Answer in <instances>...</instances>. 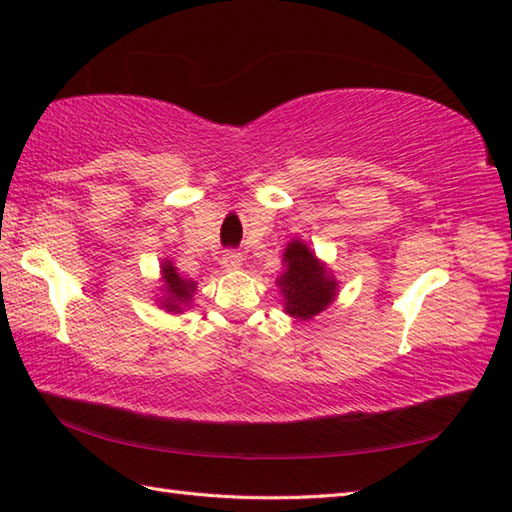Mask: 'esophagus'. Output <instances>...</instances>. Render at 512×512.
I'll list each match as a JSON object with an SVG mask.
<instances>
[{
	"instance_id": "obj_1",
	"label": "esophagus",
	"mask_w": 512,
	"mask_h": 512,
	"mask_svg": "<svg viewBox=\"0 0 512 512\" xmlns=\"http://www.w3.org/2000/svg\"><path fill=\"white\" fill-rule=\"evenodd\" d=\"M242 264H244V257L235 253V250H228V253H224V257H222V266L226 270H237V268H242Z\"/></svg>"
}]
</instances>
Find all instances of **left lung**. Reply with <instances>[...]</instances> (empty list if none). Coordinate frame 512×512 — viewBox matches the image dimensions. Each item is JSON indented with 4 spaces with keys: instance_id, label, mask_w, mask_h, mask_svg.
<instances>
[{
    "instance_id": "obj_1",
    "label": "left lung",
    "mask_w": 512,
    "mask_h": 512,
    "mask_svg": "<svg viewBox=\"0 0 512 512\" xmlns=\"http://www.w3.org/2000/svg\"><path fill=\"white\" fill-rule=\"evenodd\" d=\"M281 264L284 273L277 277V286L284 297V312L292 319L310 321L336 301L339 281L301 237L286 244Z\"/></svg>"
}]
</instances>
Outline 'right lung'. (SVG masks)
<instances>
[{
	"label": "right lung",
	"mask_w": 512,
	"mask_h": 512,
	"mask_svg": "<svg viewBox=\"0 0 512 512\" xmlns=\"http://www.w3.org/2000/svg\"><path fill=\"white\" fill-rule=\"evenodd\" d=\"M160 297L158 308L169 314H182L187 308H191L193 295L198 290V281L189 277H182L178 268L173 266L171 259H162L160 264Z\"/></svg>",
	"instance_id": "obj_1"
}]
</instances>
